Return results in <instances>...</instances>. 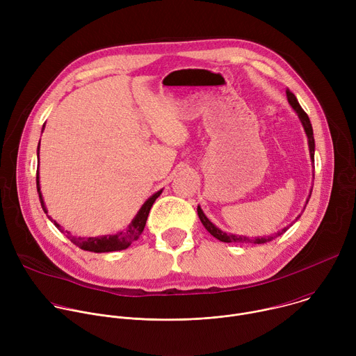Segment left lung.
<instances>
[{"label":"left lung","mask_w":356,"mask_h":356,"mask_svg":"<svg viewBox=\"0 0 356 356\" xmlns=\"http://www.w3.org/2000/svg\"><path fill=\"white\" fill-rule=\"evenodd\" d=\"M286 94H287V99H289V103H290V106L293 107V110L298 114V118H300V121H301V124H302V127H304V131H306V134H307V136H309V146H310V155H312V161L314 162V135H313V127H312V122H310V118H309V115L306 114V111H304L301 107H300V104H298V101H297V98L294 97V94L290 91V90H287L286 91ZM312 195V194H310ZM310 200V198H309ZM197 213H198V218H200V221L202 222V225L206 227V229L214 236V238H217V239H220L221 242H253V243H266V242H270L272 239H275L276 236H280L282 234H284L287 229H289V227H286V228H283L282 231H279L276 235H273V236H264V238H255V239H249V238H246V236H238V235H232V234H227V232H224V231H221V229H218L206 216H204V213H202V210L200 209V207H197ZM300 217V216H298ZM297 217V218H298Z\"/></svg>","instance_id":"8db88e82"}]
</instances>
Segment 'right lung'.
I'll return each mask as SVG.
<instances>
[{"instance_id":"right-lung-1","label":"right lung","mask_w":356,"mask_h":356,"mask_svg":"<svg viewBox=\"0 0 356 356\" xmlns=\"http://www.w3.org/2000/svg\"><path fill=\"white\" fill-rule=\"evenodd\" d=\"M40 143V140H39ZM38 154H39V147H38ZM36 188H38V193H39V200H40V206L43 209L44 213L46 211V207H44V202H43V198H42V194H40V187H39V172L36 170ZM162 190L155 193L154 195H152L150 198H147V201L145 202V204L142 206V209L139 210V213L136 214V217L134 218V221L129 224L128 229L127 231H122V232H118L115 235H110V236H97V238H74V236H69L70 241L77 245L80 249L83 250H90V252H97V253H101V252H114V250H122V249H127L134 241H136L139 238V235L142 234L143 228H145V224H146V220H147V216H149V211H150V207L154 206L155 200L161 195ZM50 218V217H49ZM52 220V218H50ZM55 222V221H54ZM55 225L62 231L60 225L58 222H55ZM69 234V232H67Z\"/></svg>"}]
</instances>
